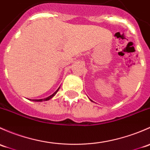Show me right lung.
Wrapping results in <instances>:
<instances>
[{"instance_id": "obj_1", "label": "right lung", "mask_w": 150, "mask_h": 150, "mask_svg": "<svg viewBox=\"0 0 150 150\" xmlns=\"http://www.w3.org/2000/svg\"><path fill=\"white\" fill-rule=\"evenodd\" d=\"M60 89V87L58 88V89H57L56 91H55V92H54L53 94H52V95H50V96H49V97H47V98H44V99H40V100H32V101H35V102H42V101H47V100H50V99H51L52 97L53 96H55V94L57 93V92H58V89Z\"/></svg>"}]
</instances>
